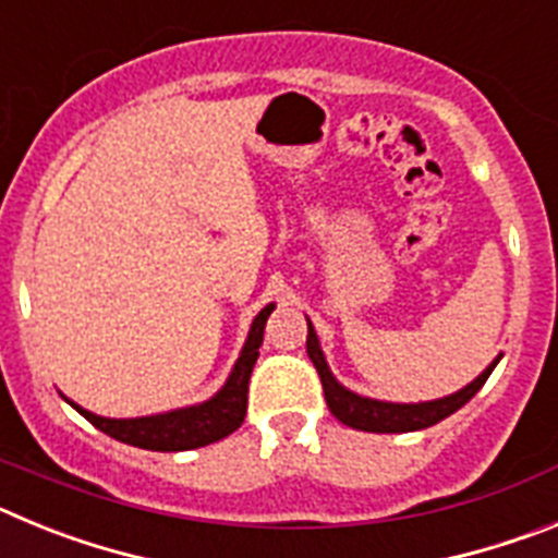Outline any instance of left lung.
<instances>
[{"instance_id": "8db88e82", "label": "left lung", "mask_w": 558, "mask_h": 558, "mask_svg": "<svg viewBox=\"0 0 558 558\" xmlns=\"http://www.w3.org/2000/svg\"><path fill=\"white\" fill-rule=\"evenodd\" d=\"M307 354L313 360L315 372L322 377L324 397H327V405L332 411V416L343 425L354 427V430L366 433H411V430H425V427L438 425L441 418H447L450 413H456L458 408H463L483 388V383L489 379L492 368L497 366V357L475 383H470L466 388H461L458 393L445 399H436V402H418V405H397V402H379V399L357 397V393L347 391L340 386L338 379L329 372L327 360H324L322 347H318V335H315L313 324L307 322Z\"/></svg>"}]
</instances>
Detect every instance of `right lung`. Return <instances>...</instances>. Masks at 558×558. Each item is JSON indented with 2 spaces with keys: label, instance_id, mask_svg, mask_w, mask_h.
Instances as JSON below:
<instances>
[{
  "label": "right lung",
  "instance_id": "add662e5",
  "mask_svg": "<svg viewBox=\"0 0 558 558\" xmlns=\"http://www.w3.org/2000/svg\"><path fill=\"white\" fill-rule=\"evenodd\" d=\"M270 313H274V304H268L263 313L256 315L254 324H251L243 354L236 360L229 383L209 402H204V405L181 408V411L142 418H102L83 411L75 402H72V408L81 416H86L97 430L106 433V436L117 438V441H125V445L142 447V450L181 452L206 447L211 441H220V438H226L229 433H234L236 427L243 425L245 411H248V379L251 372H254L256 357H259L265 322H268Z\"/></svg>",
  "mask_w": 558,
  "mask_h": 558
}]
</instances>
